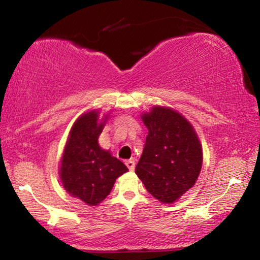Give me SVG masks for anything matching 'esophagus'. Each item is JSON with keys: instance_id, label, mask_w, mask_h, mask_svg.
<instances>
[{"instance_id": "1", "label": "esophagus", "mask_w": 260, "mask_h": 260, "mask_svg": "<svg viewBox=\"0 0 260 260\" xmlns=\"http://www.w3.org/2000/svg\"><path fill=\"white\" fill-rule=\"evenodd\" d=\"M126 165H127V167H128L129 171H134V169H135V161H134V159L126 160Z\"/></svg>"}]
</instances>
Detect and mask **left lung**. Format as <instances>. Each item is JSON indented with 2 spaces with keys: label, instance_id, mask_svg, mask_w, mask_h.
Instances as JSON below:
<instances>
[{
  "label": "left lung",
  "instance_id": "left-lung-1",
  "mask_svg": "<svg viewBox=\"0 0 260 260\" xmlns=\"http://www.w3.org/2000/svg\"><path fill=\"white\" fill-rule=\"evenodd\" d=\"M148 136L135 173L161 203H173L195 184L202 169V146L191 125L169 108L142 116Z\"/></svg>",
  "mask_w": 260,
  "mask_h": 260
}]
</instances>
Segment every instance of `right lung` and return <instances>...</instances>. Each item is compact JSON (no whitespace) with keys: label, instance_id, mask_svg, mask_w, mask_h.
Returning <instances> with one entry per match:
<instances>
[{"label":"right lung","instance_id":"right-lung-1","mask_svg":"<svg viewBox=\"0 0 260 260\" xmlns=\"http://www.w3.org/2000/svg\"><path fill=\"white\" fill-rule=\"evenodd\" d=\"M103 125L98 122V112L81 116L72 127L61 158L60 179L64 188L88 205L102 202L116 179L128 171L124 162L99 146Z\"/></svg>","mask_w":260,"mask_h":260}]
</instances>
